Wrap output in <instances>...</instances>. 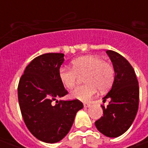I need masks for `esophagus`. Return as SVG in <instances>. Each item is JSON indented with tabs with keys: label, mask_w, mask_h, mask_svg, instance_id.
Segmentation results:
<instances>
[{
	"label": "esophagus",
	"mask_w": 148,
	"mask_h": 148,
	"mask_svg": "<svg viewBox=\"0 0 148 148\" xmlns=\"http://www.w3.org/2000/svg\"><path fill=\"white\" fill-rule=\"evenodd\" d=\"M90 106H91V105L89 104V103H84V107L85 108H90Z\"/></svg>",
	"instance_id": "34e87169"
}]
</instances>
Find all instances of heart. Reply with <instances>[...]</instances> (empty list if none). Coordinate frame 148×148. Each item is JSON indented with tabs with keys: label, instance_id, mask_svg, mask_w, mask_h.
<instances>
[{
	"label": "heart",
	"instance_id": "1",
	"mask_svg": "<svg viewBox=\"0 0 148 148\" xmlns=\"http://www.w3.org/2000/svg\"><path fill=\"white\" fill-rule=\"evenodd\" d=\"M72 69L61 67L58 77L66 89H72L77 83L78 76L84 75L86 84L78 86L71 92L74 99L83 102L89 101L97 93L109 89L114 82L115 71L113 66L102 58L96 55H86L74 59L71 62Z\"/></svg>",
	"mask_w": 148,
	"mask_h": 148
}]
</instances>
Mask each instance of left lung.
Returning a JSON list of instances; mask_svg holds the SVG:
<instances>
[{
  "instance_id": "obj_1",
  "label": "left lung",
  "mask_w": 148,
  "mask_h": 148,
  "mask_svg": "<svg viewBox=\"0 0 148 148\" xmlns=\"http://www.w3.org/2000/svg\"><path fill=\"white\" fill-rule=\"evenodd\" d=\"M107 55L115 71L112 89L103 101L109 98L106 108L101 106L103 116L95 122L101 133L108 137H118L130 127L139 107V83L134 69L127 59L117 52L108 50Z\"/></svg>"
}]
</instances>
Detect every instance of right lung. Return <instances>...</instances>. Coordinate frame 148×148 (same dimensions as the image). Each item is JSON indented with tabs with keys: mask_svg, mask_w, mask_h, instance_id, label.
<instances>
[{
	"mask_svg": "<svg viewBox=\"0 0 148 148\" xmlns=\"http://www.w3.org/2000/svg\"><path fill=\"white\" fill-rule=\"evenodd\" d=\"M63 62L62 53L39 55L27 65L18 85L24 123L34 136L45 143L62 140L71 130L77 112L83 108L78 100L57 101L68 93L58 77Z\"/></svg>",
	"mask_w": 148,
	"mask_h": 148,
	"instance_id": "right-lung-1",
	"label": "right lung"
}]
</instances>
